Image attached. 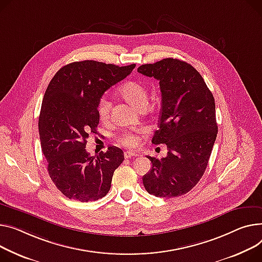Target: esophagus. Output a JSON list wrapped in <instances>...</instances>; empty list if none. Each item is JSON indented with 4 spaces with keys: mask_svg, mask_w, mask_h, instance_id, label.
<instances>
[{
    "mask_svg": "<svg viewBox=\"0 0 262 262\" xmlns=\"http://www.w3.org/2000/svg\"><path fill=\"white\" fill-rule=\"evenodd\" d=\"M138 154L137 152H134V151H125L124 152V158L125 159H129L132 158V157H137Z\"/></svg>",
    "mask_w": 262,
    "mask_h": 262,
    "instance_id": "34e87169",
    "label": "esophagus"
}]
</instances>
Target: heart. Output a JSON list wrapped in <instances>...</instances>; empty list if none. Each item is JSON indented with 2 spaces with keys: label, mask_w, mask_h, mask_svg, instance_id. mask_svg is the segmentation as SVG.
I'll list each match as a JSON object with an SVG mask.
<instances>
[{
  "label": "heart",
  "mask_w": 262,
  "mask_h": 262,
  "mask_svg": "<svg viewBox=\"0 0 262 262\" xmlns=\"http://www.w3.org/2000/svg\"><path fill=\"white\" fill-rule=\"evenodd\" d=\"M120 96L138 111H143L148 104V92L143 83L139 81H127L120 87ZM112 111V102L105 96L99 99L98 113L101 119H108ZM120 142L127 146L135 147L139 144V137L135 133H124L120 137Z\"/></svg>",
  "instance_id": "obj_1"
}]
</instances>
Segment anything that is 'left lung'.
I'll return each instance as SVG.
<instances>
[{"label":"left lung","instance_id":"obj_1","mask_svg":"<svg viewBox=\"0 0 262 262\" xmlns=\"http://www.w3.org/2000/svg\"><path fill=\"white\" fill-rule=\"evenodd\" d=\"M138 73L159 81L162 97L159 129L154 144H166L167 156H147L151 169L143 176L150 195L179 197L201 179L218 133L215 99L203 78L190 64L167 58L143 64Z\"/></svg>","mask_w":262,"mask_h":262}]
</instances>
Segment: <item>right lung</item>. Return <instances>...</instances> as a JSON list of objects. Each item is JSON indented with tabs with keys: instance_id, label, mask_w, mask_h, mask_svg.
<instances>
[{
	"instance_id": "right-lung-1",
	"label": "right lung",
	"mask_w": 262,
	"mask_h": 262,
	"mask_svg": "<svg viewBox=\"0 0 262 262\" xmlns=\"http://www.w3.org/2000/svg\"><path fill=\"white\" fill-rule=\"evenodd\" d=\"M135 66L74 62L60 68L49 82L39 118L41 147L52 182L67 198L96 201L111 189L123 151L108 146L105 152L91 156L85 146L90 135L97 134L99 99Z\"/></svg>"
}]
</instances>
